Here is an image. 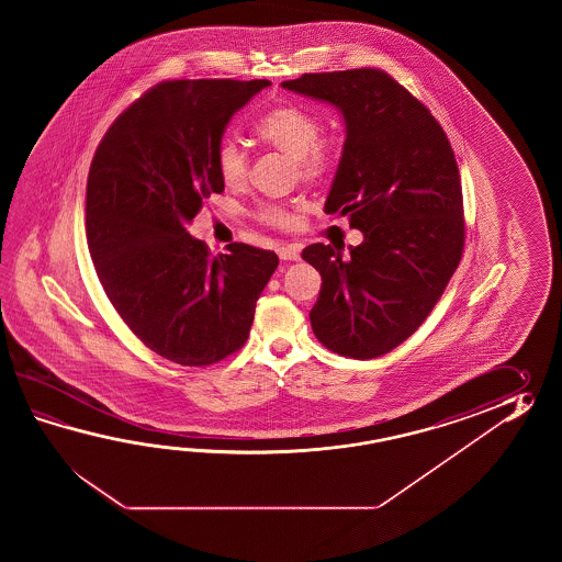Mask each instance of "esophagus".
I'll return each mask as SVG.
<instances>
[{"label": "esophagus", "instance_id": "34e87169", "mask_svg": "<svg viewBox=\"0 0 562 562\" xmlns=\"http://www.w3.org/2000/svg\"><path fill=\"white\" fill-rule=\"evenodd\" d=\"M277 252H279L281 261H299V257H301L297 247H279Z\"/></svg>", "mask_w": 562, "mask_h": 562}]
</instances>
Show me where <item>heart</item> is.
Returning <instances> with one entry per match:
<instances>
[{
    "label": "heart",
    "mask_w": 562,
    "mask_h": 562,
    "mask_svg": "<svg viewBox=\"0 0 562 562\" xmlns=\"http://www.w3.org/2000/svg\"><path fill=\"white\" fill-rule=\"evenodd\" d=\"M257 136L269 148L293 158L297 175L307 182H319L334 168V153L319 143L322 124L297 106H277L269 110L255 126ZM216 172L228 189H240L249 177V158L235 140H223L216 148ZM265 223L277 228H293L297 215L283 206H265L259 211Z\"/></svg>",
    "instance_id": "obj_1"
}]
</instances>
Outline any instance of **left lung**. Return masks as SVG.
<instances>
[{
  "instance_id": "8db88e82",
  "label": "left lung",
  "mask_w": 562,
  "mask_h": 562,
  "mask_svg": "<svg viewBox=\"0 0 562 562\" xmlns=\"http://www.w3.org/2000/svg\"><path fill=\"white\" fill-rule=\"evenodd\" d=\"M283 88L337 108L346 143L327 215L363 233L344 257L315 243L303 259L322 276L313 334L339 356L380 358L430 315L464 249L462 184L430 110L375 68L303 74Z\"/></svg>"
}]
</instances>
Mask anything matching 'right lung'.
I'll return each mask as SVG.
<instances>
[{
  "label": "right lung",
  "instance_id": "1",
  "mask_svg": "<svg viewBox=\"0 0 562 562\" xmlns=\"http://www.w3.org/2000/svg\"><path fill=\"white\" fill-rule=\"evenodd\" d=\"M269 80L160 82L112 122L86 187V235L114 310L144 346L211 366L251 331L279 257L245 243L211 255L187 225L225 191L216 148L233 114Z\"/></svg>",
  "mask_w": 562,
  "mask_h": 562
}]
</instances>
